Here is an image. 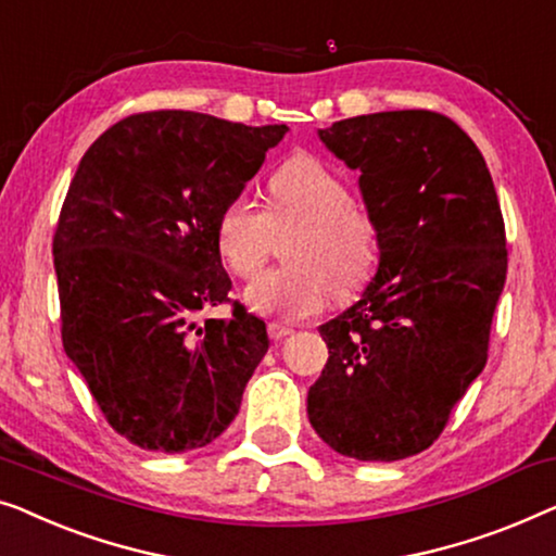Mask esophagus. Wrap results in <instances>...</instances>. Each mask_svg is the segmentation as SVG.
<instances>
[{"label":"esophagus","mask_w":556,"mask_h":556,"mask_svg":"<svg viewBox=\"0 0 556 556\" xmlns=\"http://www.w3.org/2000/svg\"><path fill=\"white\" fill-rule=\"evenodd\" d=\"M268 333H270L273 341H283V338L293 336V328L291 326H283V324H270L268 326Z\"/></svg>","instance_id":"obj_1"}]
</instances>
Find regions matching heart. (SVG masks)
Segmentation results:
<instances>
[{
	"mask_svg": "<svg viewBox=\"0 0 556 556\" xmlns=\"http://www.w3.org/2000/svg\"><path fill=\"white\" fill-rule=\"evenodd\" d=\"M268 211L245 192L230 198L215 220V243L230 273L253 276L268 258L276 232L291 265L253 278L245 303L276 320H305L324 311L333 288L341 295L371 278L381 253V230L366 207L353 203L351 185L316 155H293L273 173Z\"/></svg>",
	"mask_w": 556,
	"mask_h": 556,
	"instance_id": "b5f03b06",
	"label": "heart"
}]
</instances>
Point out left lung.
Wrapping results in <instances>:
<instances>
[{"label":"left lung","instance_id":"obj_1","mask_svg":"<svg viewBox=\"0 0 556 556\" xmlns=\"http://www.w3.org/2000/svg\"><path fill=\"white\" fill-rule=\"evenodd\" d=\"M358 170L381 230L364 295L318 328L328 364L308 418L333 452L399 462L429 448L486 366L506 280V236L489 167L454 119L374 112L318 130Z\"/></svg>","mask_w":556,"mask_h":556}]
</instances>
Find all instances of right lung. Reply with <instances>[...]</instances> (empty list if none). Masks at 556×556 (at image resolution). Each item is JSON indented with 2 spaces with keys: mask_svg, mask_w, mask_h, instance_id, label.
I'll return each mask as SVG.
<instances>
[{
  "mask_svg": "<svg viewBox=\"0 0 556 556\" xmlns=\"http://www.w3.org/2000/svg\"><path fill=\"white\" fill-rule=\"evenodd\" d=\"M286 125L157 110L112 125L79 160L54 230L62 345L108 424L144 452L207 446L268 351L265 324L195 316L228 301L215 220Z\"/></svg>",
  "mask_w": 556,
  "mask_h": 556,
  "instance_id": "add662e5",
  "label": "right lung"
}]
</instances>
